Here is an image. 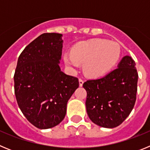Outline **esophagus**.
Here are the masks:
<instances>
[{
  "instance_id": "obj_1",
  "label": "esophagus",
  "mask_w": 150,
  "mask_h": 150,
  "mask_svg": "<svg viewBox=\"0 0 150 150\" xmlns=\"http://www.w3.org/2000/svg\"><path fill=\"white\" fill-rule=\"evenodd\" d=\"M83 83H84V80H83V79H81V78H79V86H83Z\"/></svg>"
}]
</instances>
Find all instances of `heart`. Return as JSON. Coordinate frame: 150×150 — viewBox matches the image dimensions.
<instances>
[{"instance_id":"obj_1","label":"heart","mask_w":150,"mask_h":150,"mask_svg":"<svg viewBox=\"0 0 150 150\" xmlns=\"http://www.w3.org/2000/svg\"><path fill=\"white\" fill-rule=\"evenodd\" d=\"M121 56L120 45L105 39L81 41L73 47L71 53H66L64 61L71 69L84 64L83 69L88 76L97 77L107 74L116 66Z\"/></svg>"}]
</instances>
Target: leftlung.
Listing matches in <instances>:
<instances>
[{"label":"left lung","mask_w":150,"mask_h":150,"mask_svg":"<svg viewBox=\"0 0 150 150\" xmlns=\"http://www.w3.org/2000/svg\"><path fill=\"white\" fill-rule=\"evenodd\" d=\"M134 61L123 57L117 68L100 79L83 83L90 120L103 128H116L132 112L136 101L138 74Z\"/></svg>","instance_id":"left-lung-1"}]
</instances>
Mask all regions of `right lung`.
Listing matches in <instances>:
<instances>
[{"label": "right lung", "instance_id": "right-lung-1", "mask_svg": "<svg viewBox=\"0 0 150 150\" xmlns=\"http://www.w3.org/2000/svg\"><path fill=\"white\" fill-rule=\"evenodd\" d=\"M62 34L44 33L29 43L18 57L14 91L23 115L40 129L59 125L67 103L79 87L77 77L61 71Z\"/></svg>", "mask_w": 150, "mask_h": 150}]
</instances>
